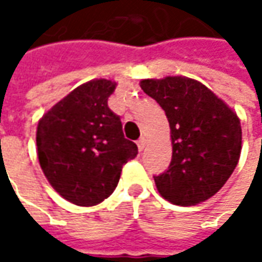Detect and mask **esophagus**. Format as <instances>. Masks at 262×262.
Listing matches in <instances>:
<instances>
[{
    "mask_svg": "<svg viewBox=\"0 0 262 262\" xmlns=\"http://www.w3.org/2000/svg\"><path fill=\"white\" fill-rule=\"evenodd\" d=\"M146 144H147V140L144 138V137H141V138L137 141V146H138V150H140V151H143V150L146 148Z\"/></svg>",
    "mask_w": 262,
    "mask_h": 262,
    "instance_id": "obj_1",
    "label": "esophagus"
}]
</instances>
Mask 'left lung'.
I'll return each mask as SVG.
<instances>
[{"label":"left lung","mask_w":262,"mask_h":262,"mask_svg":"<svg viewBox=\"0 0 262 262\" xmlns=\"http://www.w3.org/2000/svg\"><path fill=\"white\" fill-rule=\"evenodd\" d=\"M166 114L172 160L155 176L159 194L176 206H195L220 191L236 167L242 128L236 112L194 78L169 76L140 81Z\"/></svg>","instance_id":"left-lung-1"}]
</instances>
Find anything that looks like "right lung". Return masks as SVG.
I'll list each match as a JSON object with an SVG mask.
<instances>
[{
  "mask_svg": "<svg viewBox=\"0 0 262 262\" xmlns=\"http://www.w3.org/2000/svg\"><path fill=\"white\" fill-rule=\"evenodd\" d=\"M116 83L95 78L74 89L39 119L37 159L48 182L67 201L100 204L114 192L122 166L138 153L107 99Z\"/></svg>",
  "mask_w": 262,
  "mask_h": 262,
  "instance_id": "obj_1",
  "label": "right lung"
}]
</instances>
